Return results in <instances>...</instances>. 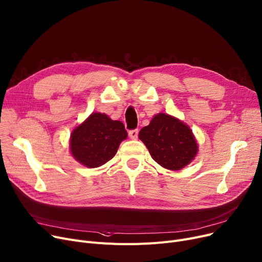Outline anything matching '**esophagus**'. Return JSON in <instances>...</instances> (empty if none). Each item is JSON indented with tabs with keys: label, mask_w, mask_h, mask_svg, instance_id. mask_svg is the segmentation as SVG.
<instances>
[{
	"label": "esophagus",
	"mask_w": 262,
	"mask_h": 262,
	"mask_svg": "<svg viewBox=\"0 0 262 262\" xmlns=\"http://www.w3.org/2000/svg\"><path fill=\"white\" fill-rule=\"evenodd\" d=\"M138 133H139L138 129H132V130H129V132H128V135H129V137H130V139L135 140V139L138 138Z\"/></svg>",
	"instance_id": "34e87169"
}]
</instances>
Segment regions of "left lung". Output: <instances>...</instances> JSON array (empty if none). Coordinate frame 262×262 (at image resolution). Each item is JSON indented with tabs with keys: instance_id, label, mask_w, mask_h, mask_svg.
<instances>
[{
	"instance_id": "1",
	"label": "left lung",
	"mask_w": 262,
	"mask_h": 262,
	"mask_svg": "<svg viewBox=\"0 0 262 262\" xmlns=\"http://www.w3.org/2000/svg\"><path fill=\"white\" fill-rule=\"evenodd\" d=\"M152 158L168 170H181L194 159L198 143L190 127L170 115L158 114L139 133Z\"/></svg>"
}]
</instances>
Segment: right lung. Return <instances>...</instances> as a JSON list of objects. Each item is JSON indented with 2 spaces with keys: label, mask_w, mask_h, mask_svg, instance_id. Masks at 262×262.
I'll list each match as a JSON object with an SVG mask.
<instances>
[{
  "label": "right lung",
  "mask_w": 262,
  "mask_h": 262,
  "mask_svg": "<svg viewBox=\"0 0 262 262\" xmlns=\"http://www.w3.org/2000/svg\"><path fill=\"white\" fill-rule=\"evenodd\" d=\"M126 138L127 132L122 122L93 113L72 132L70 150L82 166L98 168L117 154L120 143Z\"/></svg>",
  "instance_id": "add662e5"
}]
</instances>
